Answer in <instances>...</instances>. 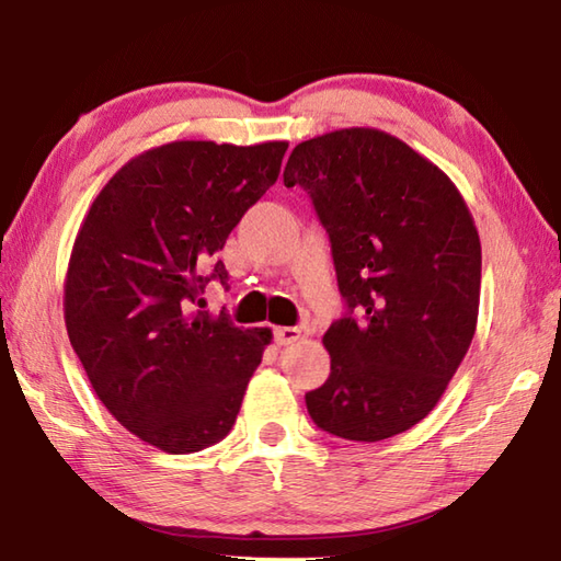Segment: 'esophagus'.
<instances>
[{
	"label": "esophagus",
	"mask_w": 561,
	"mask_h": 561,
	"mask_svg": "<svg viewBox=\"0 0 561 561\" xmlns=\"http://www.w3.org/2000/svg\"><path fill=\"white\" fill-rule=\"evenodd\" d=\"M299 339H301V331L297 327H279V329H274V341H277L279 346L297 344Z\"/></svg>",
	"instance_id": "obj_1"
}]
</instances>
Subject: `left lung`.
I'll list each match as a JSON object with an SVG mask.
<instances>
[{"label": "left lung", "mask_w": 561, "mask_h": 561, "mask_svg": "<svg viewBox=\"0 0 561 561\" xmlns=\"http://www.w3.org/2000/svg\"><path fill=\"white\" fill-rule=\"evenodd\" d=\"M284 185L311 197L346 301L324 334L331 374L307 411L336 438H393L433 411L474 336L472 215L438 165L376 128L304 140Z\"/></svg>", "instance_id": "1"}]
</instances>
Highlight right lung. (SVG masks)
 <instances>
[{"mask_svg": "<svg viewBox=\"0 0 561 561\" xmlns=\"http://www.w3.org/2000/svg\"><path fill=\"white\" fill-rule=\"evenodd\" d=\"M287 148L175 140L146 150L108 180L76 234L64 284L71 346L108 413L160 450L220 443L272 341L270 329H240L195 304L207 282H227L215 254L277 183Z\"/></svg>", "mask_w": 561, "mask_h": 561, "instance_id": "right-lung-1", "label": "right lung"}]
</instances>
